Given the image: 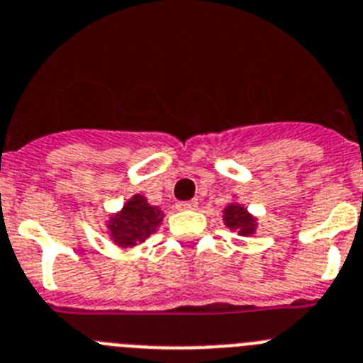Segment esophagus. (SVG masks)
<instances>
[{"mask_svg": "<svg viewBox=\"0 0 363 363\" xmlns=\"http://www.w3.org/2000/svg\"><path fill=\"white\" fill-rule=\"evenodd\" d=\"M175 208H177V210H181V211H184V210H195V208H197V201L177 202V204H175Z\"/></svg>", "mask_w": 363, "mask_h": 363, "instance_id": "1", "label": "esophagus"}]
</instances>
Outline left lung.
<instances>
[{
	"mask_svg": "<svg viewBox=\"0 0 363 363\" xmlns=\"http://www.w3.org/2000/svg\"><path fill=\"white\" fill-rule=\"evenodd\" d=\"M222 222L231 231H237L240 237H251L259 226V218L251 215L246 206L235 201V195L233 201L224 206L222 210Z\"/></svg>",
	"mask_w": 363,
	"mask_h": 363,
	"instance_id": "left-lung-1",
	"label": "left lung"
}]
</instances>
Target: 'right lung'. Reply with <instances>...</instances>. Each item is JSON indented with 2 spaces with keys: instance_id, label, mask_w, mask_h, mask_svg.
<instances>
[{
  "instance_id": "obj_1",
  "label": "right lung",
  "mask_w": 363,
  "mask_h": 363,
  "mask_svg": "<svg viewBox=\"0 0 363 363\" xmlns=\"http://www.w3.org/2000/svg\"><path fill=\"white\" fill-rule=\"evenodd\" d=\"M164 213L159 206H152L145 195H132L117 213L106 220V233L117 247L132 250L143 244L161 226Z\"/></svg>"
}]
</instances>
